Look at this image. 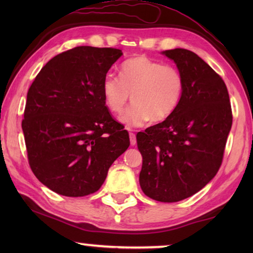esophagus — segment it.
<instances>
[{
	"label": "esophagus",
	"instance_id": "34e87169",
	"mask_svg": "<svg viewBox=\"0 0 253 253\" xmlns=\"http://www.w3.org/2000/svg\"><path fill=\"white\" fill-rule=\"evenodd\" d=\"M129 139H130V145L131 146H135L136 145V135L134 132H129Z\"/></svg>",
	"mask_w": 253,
	"mask_h": 253
}]
</instances>
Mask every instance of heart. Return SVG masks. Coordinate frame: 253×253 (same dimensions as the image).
I'll return each mask as SVG.
<instances>
[{
  "mask_svg": "<svg viewBox=\"0 0 253 253\" xmlns=\"http://www.w3.org/2000/svg\"><path fill=\"white\" fill-rule=\"evenodd\" d=\"M106 106L114 114H122L131 95L132 104L123 122L129 127H142L151 121L168 119L178 108L185 93V79L172 65L136 55L122 63L119 78L108 74L101 84Z\"/></svg>",
  "mask_w": 253,
  "mask_h": 253,
  "instance_id": "1",
  "label": "heart"
}]
</instances>
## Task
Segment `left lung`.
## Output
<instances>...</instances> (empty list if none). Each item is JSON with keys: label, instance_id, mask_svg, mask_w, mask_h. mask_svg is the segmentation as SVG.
Returning <instances> with one entry per match:
<instances>
[{"label": "left lung", "instance_id": "1", "mask_svg": "<svg viewBox=\"0 0 253 253\" xmlns=\"http://www.w3.org/2000/svg\"><path fill=\"white\" fill-rule=\"evenodd\" d=\"M162 53L181 70L185 93L168 119L139 131L136 138L143 156V192L172 203L198 193L216 175L232 111L224 81L198 54L181 48Z\"/></svg>", "mask_w": 253, "mask_h": 253}]
</instances>
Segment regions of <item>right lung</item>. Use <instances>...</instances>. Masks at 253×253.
I'll return each instance as SVG.
<instances>
[{"instance_id":"right-lung-1","label":"right lung","mask_w":253,"mask_h":253,"mask_svg":"<svg viewBox=\"0 0 253 253\" xmlns=\"http://www.w3.org/2000/svg\"><path fill=\"white\" fill-rule=\"evenodd\" d=\"M122 50L77 46L55 55L29 88L22 129L37 178L60 195L95 193L129 146L102 96L107 72Z\"/></svg>"}]
</instances>
